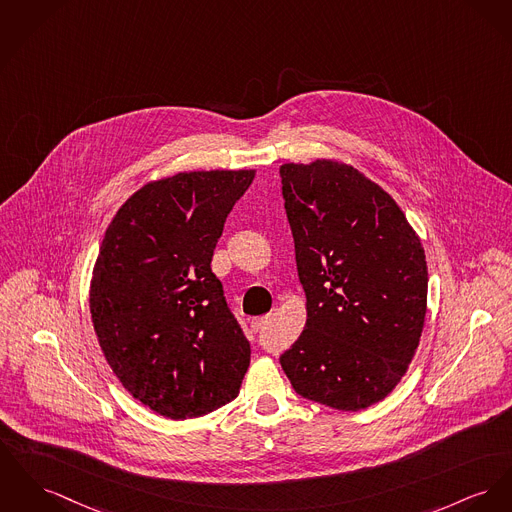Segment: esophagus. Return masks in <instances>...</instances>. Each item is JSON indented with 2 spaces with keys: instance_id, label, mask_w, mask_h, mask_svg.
I'll return each instance as SVG.
<instances>
[{
  "instance_id": "esophagus-1",
  "label": "esophagus",
  "mask_w": 512,
  "mask_h": 512,
  "mask_svg": "<svg viewBox=\"0 0 512 512\" xmlns=\"http://www.w3.org/2000/svg\"><path fill=\"white\" fill-rule=\"evenodd\" d=\"M270 322V316H260V318H254L252 322H250V330L254 332V334H258L266 324Z\"/></svg>"
}]
</instances>
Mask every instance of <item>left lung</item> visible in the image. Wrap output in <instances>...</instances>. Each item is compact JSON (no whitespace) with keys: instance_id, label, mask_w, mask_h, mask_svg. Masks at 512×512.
<instances>
[{"instance_id":"left-lung-1","label":"left lung","mask_w":512,"mask_h":512,"mask_svg":"<svg viewBox=\"0 0 512 512\" xmlns=\"http://www.w3.org/2000/svg\"><path fill=\"white\" fill-rule=\"evenodd\" d=\"M307 324L281 369L307 400L357 411L408 371L427 310L421 240L398 204L336 161L279 169Z\"/></svg>"}]
</instances>
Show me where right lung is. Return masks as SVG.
<instances>
[{"label":"right lung","mask_w":512,"mask_h":512,"mask_svg":"<svg viewBox=\"0 0 512 512\" xmlns=\"http://www.w3.org/2000/svg\"><path fill=\"white\" fill-rule=\"evenodd\" d=\"M254 171L178 172L118 209L91 279L104 357L143 406L171 419L239 396L250 343L211 272L227 215Z\"/></svg>","instance_id":"1"}]
</instances>
